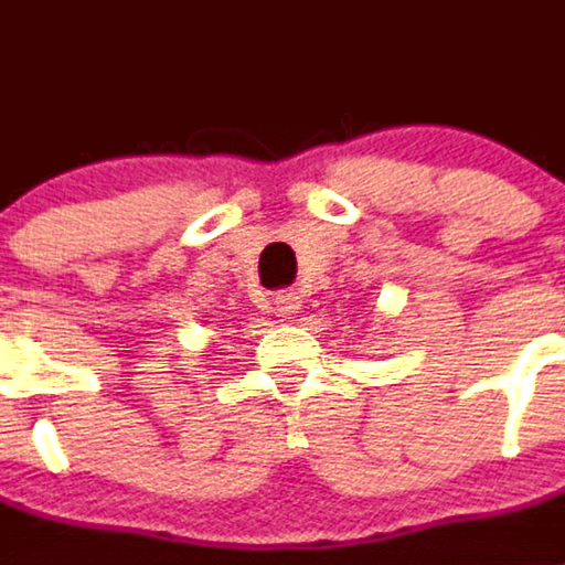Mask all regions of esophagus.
<instances>
[{"instance_id": "1", "label": "esophagus", "mask_w": 565, "mask_h": 565, "mask_svg": "<svg viewBox=\"0 0 565 565\" xmlns=\"http://www.w3.org/2000/svg\"><path fill=\"white\" fill-rule=\"evenodd\" d=\"M301 307H305V301H301L298 292L284 290L275 296V310H278V316H284V319H296V312H301Z\"/></svg>"}]
</instances>
